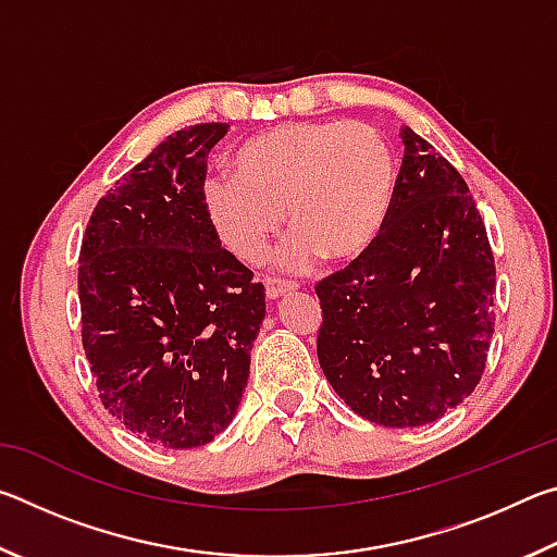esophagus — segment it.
I'll return each mask as SVG.
<instances>
[{
	"mask_svg": "<svg viewBox=\"0 0 557 557\" xmlns=\"http://www.w3.org/2000/svg\"><path fill=\"white\" fill-rule=\"evenodd\" d=\"M297 285L295 282H285V280H275V277H268L265 280V295L268 299H280L289 295V292H295Z\"/></svg>",
	"mask_w": 557,
	"mask_h": 557,
	"instance_id": "1",
	"label": "esophagus"
}]
</instances>
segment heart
<instances>
[{
	"mask_svg": "<svg viewBox=\"0 0 557 557\" xmlns=\"http://www.w3.org/2000/svg\"><path fill=\"white\" fill-rule=\"evenodd\" d=\"M233 176L201 188L203 215L223 248L260 262L287 225L297 235L280 262L309 270L322 256L351 262L369 252L388 223L395 159L379 129L363 122H297L245 139L231 157Z\"/></svg>",
	"mask_w": 557,
	"mask_h": 557,
	"instance_id": "heart-1",
	"label": "heart"
}]
</instances>
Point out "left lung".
<instances>
[{
	"label": "left lung",
	"instance_id": "obj_1",
	"mask_svg": "<svg viewBox=\"0 0 557 557\" xmlns=\"http://www.w3.org/2000/svg\"><path fill=\"white\" fill-rule=\"evenodd\" d=\"M400 137L403 166L381 238L317 285V356L356 414L420 428L482 381L496 268L465 178L410 127Z\"/></svg>",
	"mask_w": 557,
	"mask_h": 557
}]
</instances>
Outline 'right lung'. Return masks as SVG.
I'll return each instance as SVG.
<instances>
[{
    "instance_id": "obj_1",
    "label": "right lung",
    "mask_w": 557,
    "mask_h": 557,
    "mask_svg": "<svg viewBox=\"0 0 557 557\" xmlns=\"http://www.w3.org/2000/svg\"><path fill=\"white\" fill-rule=\"evenodd\" d=\"M228 132L169 135L98 201L81 245L83 348L100 400L157 447L209 445L231 425L265 319V287L203 215L206 157Z\"/></svg>"
}]
</instances>
